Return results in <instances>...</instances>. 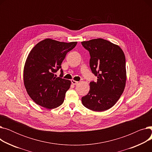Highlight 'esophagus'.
Instances as JSON below:
<instances>
[{
	"instance_id": "1",
	"label": "esophagus",
	"mask_w": 152,
	"mask_h": 152,
	"mask_svg": "<svg viewBox=\"0 0 152 152\" xmlns=\"http://www.w3.org/2000/svg\"><path fill=\"white\" fill-rule=\"evenodd\" d=\"M71 81L72 84H73V85H76V84H78V82H77V81H76L73 80V79H72V80H71Z\"/></svg>"
}]
</instances>
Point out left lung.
I'll return each mask as SVG.
<instances>
[{
    "label": "left lung",
    "mask_w": 152,
    "mask_h": 152,
    "mask_svg": "<svg viewBox=\"0 0 152 152\" xmlns=\"http://www.w3.org/2000/svg\"><path fill=\"white\" fill-rule=\"evenodd\" d=\"M81 44L90 53V67L98 78L90 83L89 92L82 97V103L95 111L107 110L115 105L125 88L124 53L119 45L101 38Z\"/></svg>",
    "instance_id": "obj_1"
}]
</instances>
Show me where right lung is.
Instances as JSON below:
<instances>
[{"mask_svg":"<svg viewBox=\"0 0 152 152\" xmlns=\"http://www.w3.org/2000/svg\"><path fill=\"white\" fill-rule=\"evenodd\" d=\"M77 43L47 38L38 42L29 53L23 69L24 85L29 96L36 104L53 109L63 103L71 81L57 77L55 73L61 68L66 53L73 49ZM61 72L62 75L61 69Z\"/></svg>","mask_w":152,"mask_h":152,"instance_id":"add662e5","label":"right lung"}]
</instances>
